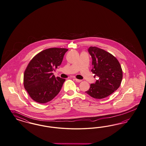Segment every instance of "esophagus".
Instances as JSON below:
<instances>
[{"label":"esophagus","mask_w":146,"mask_h":146,"mask_svg":"<svg viewBox=\"0 0 146 146\" xmlns=\"http://www.w3.org/2000/svg\"><path fill=\"white\" fill-rule=\"evenodd\" d=\"M75 80H76V82H80L82 81L81 80H79V79H76V78H75Z\"/></svg>","instance_id":"obj_1"}]
</instances>
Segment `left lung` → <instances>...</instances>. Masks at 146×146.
Listing matches in <instances>:
<instances>
[{
	"label": "left lung",
	"instance_id": "left-lung-1",
	"mask_svg": "<svg viewBox=\"0 0 146 146\" xmlns=\"http://www.w3.org/2000/svg\"><path fill=\"white\" fill-rule=\"evenodd\" d=\"M88 51L92 58L91 70L99 77L92 84L85 93L95 99H103L111 95L120 87L122 79V70L115 56L106 50L91 46Z\"/></svg>",
	"mask_w": 146,
	"mask_h": 146
}]
</instances>
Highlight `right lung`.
<instances>
[{
  "instance_id": "obj_1",
  "label": "right lung",
  "mask_w": 146,
  "mask_h": 146,
  "mask_svg": "<svg viewBox=\"0 0 146 146\" xmlns=\"http://www.w3.org/2000/svg\"><path fill=\"white\" fill-rule=\"evenodd\" d=\"M66 48H50L37 54L30 61L24 75V86L31 98L40 104L52 100L60 92L65 79L52 73L60 65Z\"/></svg>"
}]
</instances>
